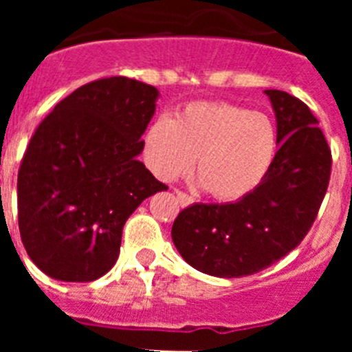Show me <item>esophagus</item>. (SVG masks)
Wrapping results in <instances>:
<instances>
[{
    "label": "esophagus",
    "instance_id": "1",
    "mask_svg": "<svg viewBox=\"0 0 352 352\" xmlns=\"http://www.w3.org/2000/svg\"><path fill=\"white\" fill-rule=\"evenodd\" d=\"M176 197H178V203L182 204V206H190V204L194 203V199L182 190H176Z\"/></svg>",
    "mask_w": 352,
    "mask_h": 352
}]
</instances>
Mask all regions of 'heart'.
<instances>
[{
    "instance_id": "b5f03b06",
    "label": "heart",
    "mask_w": 352,
    "mask_h": 352,
    "mask_svg": "<svg viewBox=\"0 0 352 352\" xmlns=\"http://www.w3.org/2000/svg\"><path fill=\"white\" fill-rule=\"evenodd\" d=\"M276 149L273 121L261 113L226 102L190 104L173 121L158 120L144 138L149 169L164 182L192 169L220 201L250 194L272 166Z\"/></svg>"
}]
</instances>
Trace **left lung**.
<instances>
[{
  "label": "left lung",
  "instance_id": "8db88e82",
  "mask_svg": "<svg viewBox=\"0 0 352 352\" xmlns=\"http://www.w3.org/2000/svg\"><path fill=\"white\" fill-rule=\"evenodd\" d=\"M276 116L275 153L263 182L236 203H195L179 211L173 241L186 263L239 278L287 256L309 234L331 174V149L319 120L300 98L266 89Z\"/></svg>",
  "mask_w": 352,
  "mask_h": 352
}]
</instances>
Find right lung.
Instances as JSON below:
<instances>
[{
  "label": "right lung",
  "instance_id": "right-lung-1",
  "mask_svg": "<svg viewBox=\"0 0 352 352\" xmlns=\"http://www.w3.org/2000/svg\"><path fill=\"white\" fill-rule=\"evenodd\" d=\"M157 88L129 77L84 84L52 109L17 176L19 232L45 275L91 282L113 268L123 226L149 195L167 190L138 155Z\"/></svg>",
  "mask_w": 352,
  "mask_h": 352
}]
</instances>
